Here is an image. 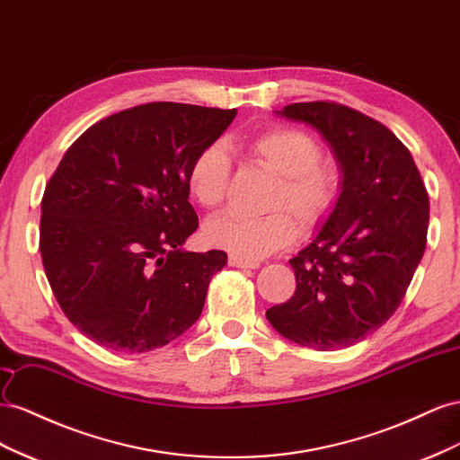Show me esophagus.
I'll return each mask as SVG.
<instances>
[{
  "label": "esophagus",
  "instance_id": "1",
  "mask_svg": "<svg viewBox=\"0 0 460 460\" xmlns=\"http://www.w3.org/2000/svg\"><path fill=\"white\" fill-rule=\"evenodd\" d=\"M229 266L243 268V270H256V268H260L258 261L244 260V258H239V256H229Z\"/></svg>",
  "mask_w": 460,
  "mask_h": 460
}]
</instances>
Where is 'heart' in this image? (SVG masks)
<instances>
[{
    "label": "heart",
    "mask_w": 460,
    "mask_h": 460,
    "mask_svg": "<svg viewBox=\"0 0 460 460\" xmlns=\"http://www.w3.org/2000/svg\"><path fill=\"white\" fill-rule=\"evenodd\" d=\"M252 160L279 175L270 209L261 217L223 214L206 221L204 241L244 260L270 256L293 244L300 226L312 231L332 217L343 196V172L337 162L322 157L318 138L303 128L275 125L246 140ZM231 179V160L221 144H208L192 157L187 189L206 209L226 200ZM287 208L290 215L284 212Z\"/></svg>",
    "instance_id": "b5f03b06"
}]
</instances>
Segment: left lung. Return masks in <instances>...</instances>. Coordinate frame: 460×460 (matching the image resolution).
Instances as JSON below:
<instances>
[{"label": "left lung", "mask_w": 460, "mask_h": 460, "mask_svg": "<svg viewBox=\"0 0 460 460\" xmlns=\"http://www.w3.org/2000/svg\"><path fill=\"white\" fill-rule=\"evenodd\" d=\"M314 127L343 172V196L306 248L288 260L295 295L266 312L288 341L335 350L379 330L424 256L429 200L409 148L372 117L335 102L275 111Z\"/></svg>", "instance_id": "obj_1"}]
</instances>
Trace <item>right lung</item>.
Masks as SVG:
<instances>
[{
  "instance_id": "right-lung-1",
  "label": "right lung",
  "mask_w": 460,
  "mask_h": 460,
  "mask_svg": "<svg viewBox=\"0 0 460 460\" xmlns=\"http://www.w3.org/2000/svg\"><path fill=\"white\" fill-rule=\"evenodd\" d=\"M237 115L152 102L92 125L65 152L42 199L40 252L61 310L117 352H148L200 318L223 251L187 252L199 227L192 157Z\"/></svg>"
}]
</instances>
